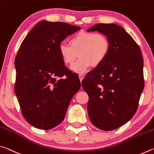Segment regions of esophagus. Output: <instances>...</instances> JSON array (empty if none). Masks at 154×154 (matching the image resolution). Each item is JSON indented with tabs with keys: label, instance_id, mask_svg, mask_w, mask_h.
<instances>
[{
	"label": "esophagus",
	"instance_id": "1",
	"mask_svg": "<svg viewBox=\"0 0 154 154\" xmlns=\"http://www.w3.org/2000/svg\"><path fill=\"white\" fill-rule=\"evenodd\" d=\"M79 80H80V82H82V80L83 79V78H84V76H83V75H79Z\"/></svg>",
	"mask_w": 154,
	"mask_h": 154
}]
</instances>
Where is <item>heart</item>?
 I'll use <instances>...</instances> for the list:
<instances>
[{
    "mask_svg": "<svg viewBox=\"0 0 154 154\" xmlns=\"http://www.w3.org/2000/svg\"><path fill=\"white\" fill-rule=\"evenodd\" d=\"M70 44L60 43L58 54L66 64L73 63L79 56V58L71 66L72 71L79 74L85 73L92 65H100L110 50L108 38L102 33L80 31L71 38Z\"/></svg>",
    "mask_w": 154,
    "mask_h": 154,
    "instance_id": "obj_1",
    "label": "heart"
}]
</instances>
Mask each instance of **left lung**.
<instances>
[{"instance_id": "8db88e82", "label": "left lung", "mask_w": 154, "mask_h": 154, "mask_svg": "<svg viewBox=\"0 0 154 154\" xmlns=\"http://www.w3.org/2000/svg\"><path fill=\"white\" fill-rule=\"evenodd\" d=\"M87 31L103 34L110 43L105 61L82 81L89 96L88 116L98 128L113 130L127 123L137 111L144 88L141 51L119 25L97 24Z\"/></svg>"}]
</instances>
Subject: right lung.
Here are the masks:
<instances>
[{
    "label": "right lung",
    "instance_id": "obj_1",
    "mask_svg": "<svg viewBox=\"0 0 154 154\" xmlns=\"http://www.w3.org/2000/svg\"><path fill=\"white\" fill-rule=\"evenodd\" d=\"M80 29L43 20L21 44L15 59V92L26 120L36 128L50 130L60 124L80 89L78 75L70 72L58 54L59 44Z\"/></svg>",
    "mask_w": 154,
    "mask_h": 154
}]
</instances>
